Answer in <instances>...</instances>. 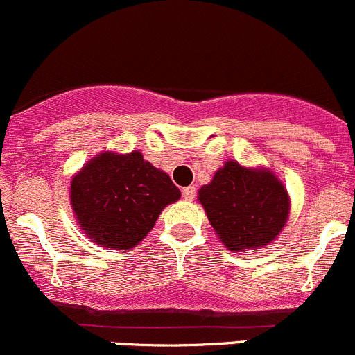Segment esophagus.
<instances>
[{"label": "esophagus", "mask_w": 355, "mask_h": 355, "mask_svg": "<svg viewBox=\"0 0 355 355\" xmlns=\"http://www.w3.org/2000/svg\"><path fill=\"white\" fill-rule=\"evenodd\" d=\"M182 197H184L185 200L196 199V187H193V185H190V187H185L184 190H182Z\"/></svg>", "instance_id": "obj_1"}]
</instances>
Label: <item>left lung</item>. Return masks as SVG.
<instances>
[{
  "label": "left lung",
  "instance_id": "left-lung-1",
  "mask_svg": "<svg viewBox=\"0 0 355 355\" xmlns=\"http://www.w3.org/2000/svg\"><path fill=\"white\" fill-rule=\"evenodd\" d=\"M209 223L230 252L272 243L289 218V196L268 168H246L230 159L199 190Z\"/></svg>",
  "mask_w": 355,
  "mask_h": 355
}]
</instances>
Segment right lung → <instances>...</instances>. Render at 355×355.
<instances>
[{
    "label": "right lung",
    "instance_id": "right-lung-1",
    "mask_svg": "<svg viewBox=\"0 0 355 355\" xmlns=\"http://www.w3.org/2000/svg\"><path fill=\"white\" fill-rule=\"evenodd\" d=\"M180 190L141 151H103L71 180L69 200L81 231L96 245L129 250L146 238Z\"/></svg>",
    "mask_w": 355,
    "mask_h": 355
}]
</instances>
